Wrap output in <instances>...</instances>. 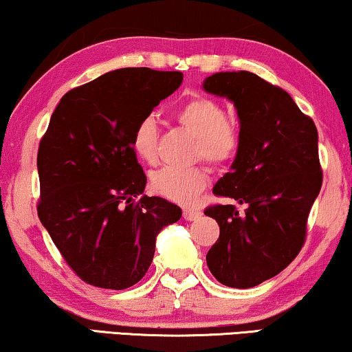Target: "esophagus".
Returning a JSON list of instances; mask_svg holds the SVG:
<instances>
[{"label":"esophagus","instance_id":"obj_1","mask_svg":"<svg viewBox=\"0 0 352 352\" xmlns=\"http://www.w3.org/2000/svg\"><path fill=\"white\" fill-rule=\"evenodd\" d=\"M199 217H201V210H197V209H185V210H183V219L188 220V221L197 220Z\"/></svg>","mask_w":352,"mask_h":352}]
</instances>
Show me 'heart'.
I'll return each mask as SVG.
<instances>
[{
	"mask_svg": "<svg viewBox=\"0 0 352 352\" xmlns=\"http://www.w3.org/2000/svg\"><path fill=\"white\" fill-rule=\"evenodd\" d=\"M175 120L196 137L195 157H202L214 167L234 161L241 148V132L220 102L195 94L177 108ZM132 150L146 164L157 161V126L151 116L143 118L133 129ZM206 183L207 174L201 166H166L151 175L153 191L182 204L195 199Z\"/></svg>",
	"mask_w": 352,
	"mask_h": 352,
	"instance_id": "obj_1",
	"label": "heart"
}]
</instances>
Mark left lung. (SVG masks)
Segmentation results:
<instances>
[{
	"label": "left lung",
	"mask_w": 352,
	"mask_h": 352,
	"mask_svg": "<svg viewBox=\"0 0 352 352\" xmlns=\"http://www.w3.org/2000/svg\"><path fill=\"white\" fill-rule=\"evenodd\" d=\"M204 89L230 98L241 121L239 153L214 195L244 206L204 210L220 226L207 266L223 285L250 289L287 268L305 244L322 186L318 129L284 89L255 73H215Z\"/></svg>",
	"instance_id": "left-lung-1"
}]
</instances>
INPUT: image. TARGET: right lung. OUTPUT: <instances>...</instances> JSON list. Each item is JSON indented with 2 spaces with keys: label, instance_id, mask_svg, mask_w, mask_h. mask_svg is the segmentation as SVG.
I'll use <instances>...</instances> for the list:
<instances>
[{
  "label": "right lung",
  "instance_id": "add662e5",
  "mask_svg": "<svg viewBox=\"0 0 352 352\" xmlns=\"http://www.w3.org/2000/svg\"><path fill=\"white\" fill-rule=\"evenodd\" d=\"M183 81L180 72L121 68L72 89L38 148V217L79 279L122 290L150 268L156 236L182 209L142 196L146 175L132 150L138 121Z\"/></svg>",
  "mask_w": 352,
  "mask_h": 352
}]
</instances>
